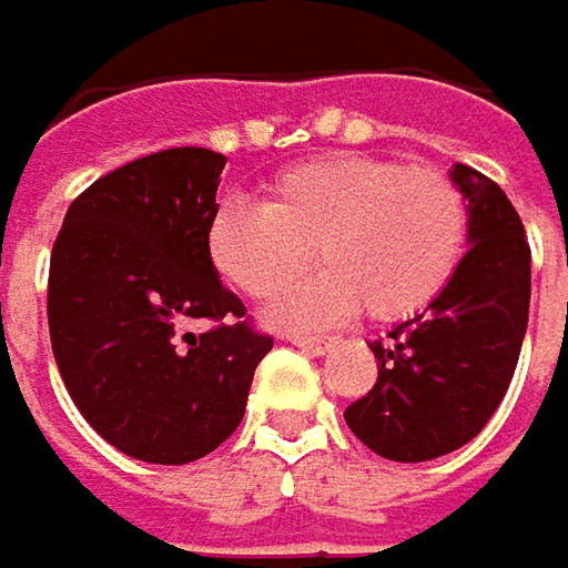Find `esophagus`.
<instances>
[{"label":"esophagus","mask_w":568,"mask_h":568,"mask_svg":"<svg viewBox=\"0 0 568 568\" xmlns=\"http://www.w3.org/2000/svg\"><path fill=\"white\" fill-rule=\"evenodd\" d=\"M287 341L296 346H303V349H310V353H325L334 346L331 337H315V334H287Z\"/></svg>","instance_id":"obj_1"}]
</instances>
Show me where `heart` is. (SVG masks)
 <instances>
[{
	"label": "heart",
	"instance_id": "1",
	"mask_svg": "<svg viewBox=\"0 0 568 568\" xmlns=\"http://www.w3.org/2000/svg\"><path fill=\"white\" fill-rule=\"evenodd\" d=\"M469 243L466 193L444 171L378 155H325L277 174L265 203H224L209 258L250 300H272L315 262L328 268L275 306L281 325H328L363 306L375 322L428 310Z\"/></svg>",
	"mask_w": 568,
	"mask_h": 568
}]
</instances>
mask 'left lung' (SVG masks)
I'll return each mask as SVG.
<instances>
[{"mask_svg": "<svg viewBox=\"0 0 568 568\" xmlns=\"http://www.w3.org/2000/svg\"><path fill=\"white\" fill-rule=\"evenodd\" d=\"M453 181L469 200V253L428 310L368 344L378 378L344 413L368 450L397 463L444 456L488 425L528 328L531 246L516 205L463 162Z\"/></svg>", "mask_w": 568, "mask_h": 568, "instance_id": "obj_1", "label": "left lung"}]
</instances>
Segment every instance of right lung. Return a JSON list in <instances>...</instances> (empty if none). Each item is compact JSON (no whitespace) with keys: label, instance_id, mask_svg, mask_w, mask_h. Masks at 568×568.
<instances>
[{"label":"right lung","instance_id":"obj_1","mask_svg":"<svg viewBox=\"0 0 568 568\" xmlns=\"http://www.w3.org/2000/svg\"><path fill=\"white\" fill-rule=\"evenodd\" d=\"M224 162L203 146L133 159L68 205L52 243L45 310L64 387L99 437L143 463L222 447L275 344L209 258Z\"/></svg>","mask_w":568,"mask_h":568}]
</instances>
